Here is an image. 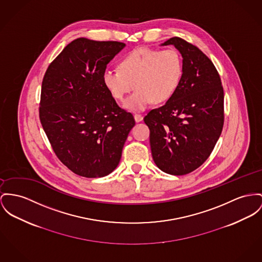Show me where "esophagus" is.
<instances>
[{"label":"esophagus","mask_w":262,"mask_h":262,"mask_svg":"<svg viewBox=\"0 0 262 262\" xmlns=\"http://www.w3.org/2000/svg\"><path fill=\"white\" fill-rule=\"evenodd\" d=\"M134 119H135V121L136 122H140V121H142L143 120V116L141 115V114H134Z\"/></svg>","instance_id":"obj_1"}]
</instances>
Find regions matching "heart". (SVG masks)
I'll use <instances>...</instances> for the list:
<instances>
[{
    "mask_svg": "<svg viewBox=\"0 0 262 262\" xmlns=\"http://www.w3.org/2000/svg\"><path fill=\"white\" fill-rule=\"evenodd\" d=\"M182 77L183 61L174 50L137 49L123 57L119 70H105L103 82L119 101L135 88L136 91L124 106L138 111L152 102L161 104L169 101L180 86Z\"/></svg>",
    "mask_w": 262,
    "mask_h": 262,
    "instance_id": "heart-1",
    "label": "heart"
}]
</instances>
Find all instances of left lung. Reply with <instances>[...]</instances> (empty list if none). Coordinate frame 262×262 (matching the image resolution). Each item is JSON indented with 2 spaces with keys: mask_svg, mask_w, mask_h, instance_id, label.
Here are the masks:
<instances>
[{
  "mask_svg": "<svg viewBox=\"0 0 262 262\" xmlns=\"http://www.w3.org/2000/svg\"><path fill=\"white\" fill-rule=\"evenodd\" d=\"M174 45L183 56V77L174 96L151 110L144 122L150 129V146L158 168L183 176L202 166L220 138L224 121V88L220 74L199 48L174 36L163 46Z\"/></svg>",
  "mask_w": 262,
  "mask_h": 262,
  "instance_id": "obj_1",
  "label": "left lung"
}]
</instances>
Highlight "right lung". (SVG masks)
Listing matches in <instances>:
<instances>
[{
    "instance_id": "right-lung-1",
    "label": "right lung",
    "mask_w": 262,
    "mask_h": 262,
    "mask_svg": "<svg viewBox=\"0 0 262 262\" xmlns=\"http://www.w3.org/2000/svg\"><path fill=\"white\" fill-rule=\"evenodd\" d=\"M124 47L120 41L76 38L45 73L39 120L56 157L78 176L113 172L135 125L103 82L107 64Z\"/></svg>"
}]
</instances>
